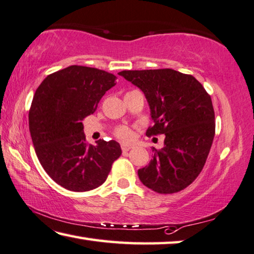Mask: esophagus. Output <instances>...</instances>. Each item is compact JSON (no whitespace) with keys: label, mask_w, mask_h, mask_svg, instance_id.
Wrapping results in <instances>:
<instances>
[{"label":"esophagus","mask_w":254,"mask_h":254,"mask_svg":"<svg viewBox=\"0 0 254 254\" xmlns=\"http://www.w3.org/2000/svg\"><path fill=\"white\" fill-rule=\"evenodd\" d=\"M121 149H122L123 152H127V151H130V150L132 149V145L127 144V143H122V144H121Z\"/></svg>","instance_id":"1"}]
</instances>
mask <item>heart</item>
I'll list each match as a JSON object with an SVG mask.
<instances>
[{
    "mask_svg": "<svg viewBox=\"0 0 254 254\" xmlns=\"http://www.w3.org/2000/svg\"><path fill=\"white\" fill-rule=\"evenodd\" d=\"M115 135L123 141H131L133 139V132L130 127H120L115 131Z\"/></svg>",
    "mask_w": 254,
    "mask_h": 254,
    "instance_id": "1",
    "label": "heart"
}]
</instances>
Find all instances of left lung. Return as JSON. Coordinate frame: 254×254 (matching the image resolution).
<instances>
[{"mask_svg":"<svg viewBox=\"0 0 254 254\" xmlns=\"http://www.w3.org/2000/svg\"><path fill=\"white\" fill-rule=\"evenodd\" d=\"M149 103L153 127L146 135L164 134V146L139 169L141 182L158 193H174L194 181L213 142L214 110L210 95L194 76L172 68L121 71Z\"/></svg>","mask_w":254,"mask_h":254,"instance_id":"obj_1","label":"left lung"}]
</instances>
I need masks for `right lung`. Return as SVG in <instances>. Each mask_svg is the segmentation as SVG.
<instances>
[{"label":"right lung","instance_id":"obj_1","mask_svg":"<svg viewBox=\"0 0 254 254\" xmlns=\"http://www.w3.org/2000/svg\"><path fill=\"white\" fill-rule=\"evenodd\" d=\"M114 81L112 73L71 65L48 75L35 91L29 113L35 153L51 179L66 190L100 187L122 153L114 140L87 145L82 123Z\"/></svg>","mask_w":254,"mask_h":254}]
</instances>
